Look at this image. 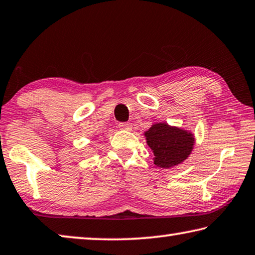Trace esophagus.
I'll return each instance as SVG.
<instances>
[{"label": "esophagus", "instance_id": "1", "mask_svg": "<svg viewBox=\"0 0 255 255\" xmlns=\"http://www.w3.org/2000/svg\"><path fill=\"white\" fill-rule=\"evenodd\" d=\"M119 128L122 129V130H126V131H130L131 128H132V125L129 124V123H122L119 125Z\"/></svg>", "mask_w": 255, "mask_h": 255}]
</instances>
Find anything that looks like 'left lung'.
<instances>
[{"instance_id": "obj_1", "label": "left lung", "mask_w": 255, "mask_h": 255, "mask_svg": "<svg viewBox=\"0 0 255 255\" xmlns=\"http://www.w3.org/2000/svg\"><path fill=\"white\" fill-rule=\"evenodd\" d=\"M146 143L154 154V164L161 169H172L183 163L191 154L195 135L167 123H155L144 131Z\"/></svg>"}]
</instances>
